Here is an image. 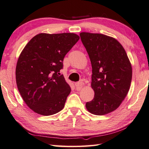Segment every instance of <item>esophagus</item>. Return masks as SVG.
<instances>
[{
	"instance_id": "obj_1",
	"label": "esophagus",
	"mask_w": 149,
	"mask_h": 149,
	"mask_svg": "<svg viewBox=\"0 0 149 149\" xmlns=\"http://www.w3.org/2000/svg\"><path fill=\"white\" fill-rule=\"evenodd\" d=\"M74 86L77 89H80L82 88V87L84 86V83L82 82H77V83H75L74 84Z\"/></svg>"
}]
</instances>
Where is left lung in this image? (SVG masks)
<instances>
[{
	"mask_svg": "<svg viewBox=\"0 0 149 149\" xmlns=\"http://www.w3.org/2000/svg\"><path fill=\"white\" fill-rule=\"evenodd\" d=\"M81 40L92 66L91 86L94 98L86 104L91 113L103 116L116 110L127 96L132 69L122 45L110 36L81 32Z\"/></svg>",
	"mask_w": 149,
	"mask_h": 149,
	"instance_id": "8db88e82",
	"label": "left lung"
}]
</instances>
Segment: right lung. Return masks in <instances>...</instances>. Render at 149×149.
Wrapping results in <instances>:
<instances>
[{
    "label": "right lung",
    "instance_id": "right-lung-1",
    "mask_svg": "<svg viewBox=\"0 0 149 149\" xmlns=\"http://www.w3.org/2000/svg\"><path fill=\"white\" fill-rule=\"evenodd\" d=\"M80 37L74 33L35 36L19 55L15 69L18 90L33 111L45 116L60 111L71 88L60 74L63 61Z\"/></svg>",
    "mask_w": 149,
    "mask_h": 149
}]
</instances>
